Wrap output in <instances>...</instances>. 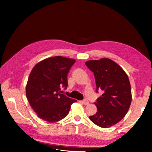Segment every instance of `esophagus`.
<instances>
[{
	"mask_svg": "<svg viewBox=\"0 0 152 152\" xmlns=\"http://www.w3.org/2000/svg\"><path fill=\"white\" fill-rule=\"evenodd\" d=\"M81 102H82L83 104H85V105L89 104V101H88V100H86V99H84V100H82Z\"/></svg>",
	"mask_w": 152,
	"mask_h": 152,
	"instance_id": "34e87169",
	"label": "esophagus"
}]
</instances>
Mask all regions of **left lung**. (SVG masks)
I'll list each match as a JSON object with an SVG mask.
<instances>
[{
    "instance_id": "1",
    "label": "left lung",
    "mask_w": 152,
    "mask_h": 152,
    "mask_svg": "<svg viewBox=\"0 0 152 152\" xmlns=\"http://www.w3.org/2000/svg\"><path fill=\"white\" fill-rule=\"evenodd\" d=\"M85 65L94 73L96 93L99 90L103 93L94 102L97 112L89 118L99 127H111L121 120L131 106L132 94L128 76L117 63L107 58L88 61Z\"/></svg>"
}]
</instances>
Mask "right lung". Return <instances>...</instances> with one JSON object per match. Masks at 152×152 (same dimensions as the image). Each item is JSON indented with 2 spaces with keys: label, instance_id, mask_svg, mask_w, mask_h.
<instances>
[{
  "label": "right lung",
  "instance_id": "1",
  "mask_svg": "<svg viewBox=\"0 0 152 152\" xmlns=\"http://www.w3.org/2000/svg\"><path fill=\"white\" fill-rule=\"evenodd\" d=\"M75 59L62 56L47 58L37 64L32 70L26 87L29 103L39 118L54 123L66 117L71 105L77 102L61 94L66 90L67 74Z\"/></svg>",
  "mask_w": 152,
  "mask_h": 152
}]
</instances>
